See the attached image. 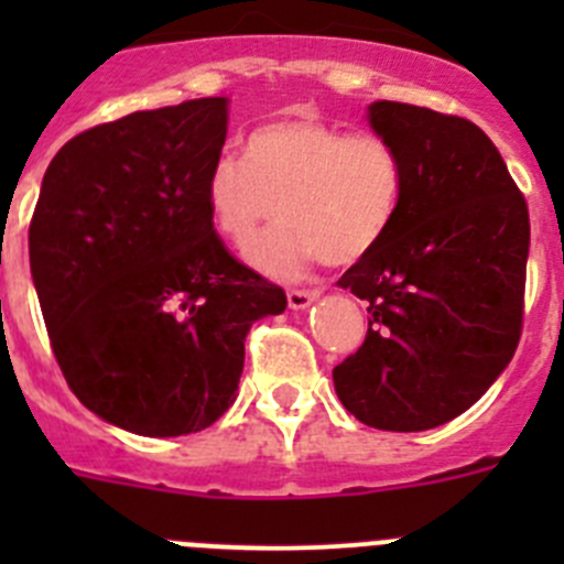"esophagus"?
I'll return each instance as SVG.
<instances>
[{"label":"esophagus","instance_id":"34e87169","mask_svg":"<svg viewBox=\"0 0 564 564\" xmlns=\"http://www.w3.org/2000/svg\"><path fill=\"white\" fill-rule=\"evenodd\" d=\"M316 299L318 291H302V288L288 291V305H291V311H305V307H311Z\"/></svg>","mask_w":564,"mask_h":564}]
</instances>
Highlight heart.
<instances>
[{"label":"heart","mask_w":564,"mask_h":564,"mask_svg":"<svg viewBox=\"0 0 564 564\" xmlns=\"http://www.w3.org/2000/svg\"><path fill=\"white\" fill-rule=\"evenodd\" d=\"M406 169L387 138L318 121L262 123L246 141V158L217 154L203 177L214 231L234 246L259 234L246 257L268 276L296 279L316 262L350 265L376 251L395 226Z\"/></svg>","instance_id":"1"}]
</instances>
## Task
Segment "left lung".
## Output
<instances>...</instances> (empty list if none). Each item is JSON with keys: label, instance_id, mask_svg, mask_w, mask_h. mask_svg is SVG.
<instances>
[{"label": "left lung", "instance_id": "obj_1", "mask_svg": "<svg viewBox=\"0 0 564 564\" xmlns=\"http://www.w3.org/2000/svg\"><path fill=\"white\" fill-rule=\"evenodd\" d=\"M367 121L401 154L406 192L381 246L338 279L370 305V327L333 383L367 426L423 432L466 412L514 356L528 206L466 118L376 101Z\"/></svg>", "mask_w": 564, "mask_h": 564}]
</instances>
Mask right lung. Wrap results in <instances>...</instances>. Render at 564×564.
<instances>
[{"mask_svg":"<svg viewBox=\"0 0 564 564\" xmlns=\"http://www.w3.org/2000/svg\"><path fill=\"white\" fill-rule=\"evenodd\" d=\"M226 98L101 123L64 143L30 223V273L69 390L147 437L212 426L237 398L246 336L285 291L231 257L203 200Z\"/></svg>","mask_w":564,"mask_h":564,"instance_id":"1","label":"right lung"}]
</instances>
